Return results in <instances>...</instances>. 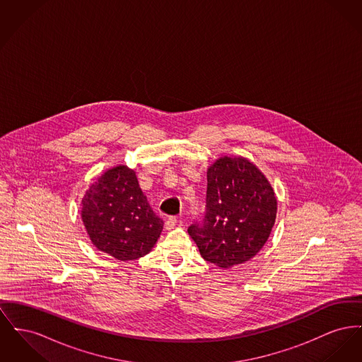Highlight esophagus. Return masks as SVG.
<instances>
[{"label": "esophagus", "instance_id": "obj_1", "mask_svg": "<svg viewBox=\"0 0 362 362\" xmlns=\"http://www.w3.org/2000/svg\"><path fill=\"white\" fill-rule=\"evenodd\" d=\"M177 224V218L176 217H170V218H167V221H165V224H164V227H165V230H172L175 226Z\"/></svg>", "mask_w": 362, "mask_h": 362}]
</instances>
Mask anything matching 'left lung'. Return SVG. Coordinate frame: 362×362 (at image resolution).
I'll use <instances>...</instances> for the list:
<instances>
[{"label":"left lung","mask_w":362,"mask_h":362,"mask_svg":"<svg viewBox=\"0 0 362 362\" xmlns=\"http://www.w3.org/2000/svg\"><path fill=\"white\" fill-rule=\"evenodd\" d=\"M206 175L205 218L187 231L205 261L227 269L252 259L267 243L276 220V194L240 156L217 158Z\"/></svg>","instance_id":"1"}]
</instances>
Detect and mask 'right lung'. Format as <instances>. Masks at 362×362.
Masks as SVG:
<instances>
[{"label": "right lung", "instance_id": "obj_1", "mask_svg": "<svg viewBox=\"0 0 362 362\" xmlns=\"http://www.w3.org/2000/svg\"><path fill=\"white\" fill-rule=\"evenodd\" d=\"M81 214L93 245L120 261L150 253L164 226L127 165H116L97 177L82 198Z\"/></svg>", "mask_w": 362, "mask_h": 362}]
</instances>
